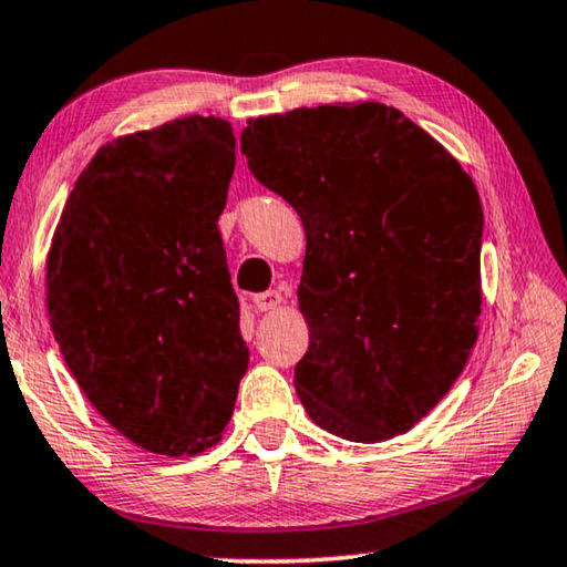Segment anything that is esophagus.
<instances>
[{"label":"esophagus","mask_w":567,"mask_h":567,"mask_svg":"<svg viewBox=\"0 0 567 567\" xmlns=\"http://www.w3.org/2000/svg\"><path fill=\"white\" fill-rule=\"evenodd\" d=\"M281 301H284V296L278 291H264V293L254 296V309L256 311H271V309L281 307Z\"/></svg>","instance_id":"34e87169"}]
</instances>
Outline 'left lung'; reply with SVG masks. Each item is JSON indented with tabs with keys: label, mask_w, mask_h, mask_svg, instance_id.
<instances>
[{
	"label": "left lung",
	"mask_w": 567,
	"mask_h": 567,
	"mask_svg": "<svg viewBox=\"0 0 567 567\" xmlns=\"http://www.w3.org/2000/svg\"><path fill=\"white\" fill-rule=\"evenodd\" d=\"M240 152L307 233L309 350L293 372L303 411L357 443L411 431L478 337L484 213L472 177L378 101L248 118Z\"/></svg>",
	"instance_id": "1"
}]
</instances>
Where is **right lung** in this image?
<instances>
[{"label":"right lung","instance_id":"obj_1","mask_svg":"<svg viewBox=\"0 0 567 567\" xmlns=\"http://www.w3.org/2000/svg\"><path fill=\"white\" fill-rule=\"evenodd\" d=\"M233 169L225 118L113 138L78 177L48 250L65 364L95 411L152 454L215 446L248 370L217 230Z\"/></svg>","mask_w":567,"mask_h":567}]
</instances>
